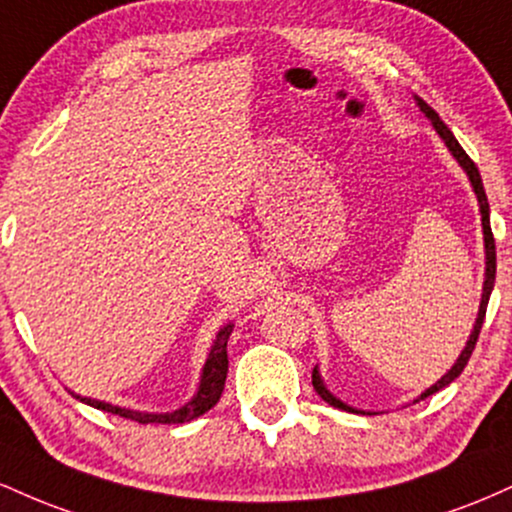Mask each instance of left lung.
Returning a JSON list of instances; mask_svg holds the SVG:
<instances>
[{
  "instance_id": "left-lung-1",
  "label": "left lung",
  "mask_w": 512,
  "mask_h": 512,
  "mask_svg": "<svg viewBox=\"0 0 512 512\" xmlns=\"http://www.w3.org/2000/svg\"><path fill=\"white\" fill-rule=\"evenodd\" d=\"M416 105H419V108H421V113H424V115L428 117V120H431V125L436 127V132L440 134V139H443V142L448 144L450 154L457 158V163H460V166L464 168V173H467L469 182H472V187H474V195H477V199H479L481 226H484V248H486V279H484V293H481V305H479V315H477V322H474V330H472V334H469V339H467V346H464V349H462V354H460V358H457V361H455V366H452V368L448 370V373H445L443 378L438 380L436 385H431V387H428L426 392H421V397H419V399H426V397H431L433 392L443 390L445 385H450L452 380H455L457 375L462 373L464 366H467L469 356H472L474 346H477V339H479L481 325H484V317H486V305H489V296H491V291H493V281H496V243H493V233H491V219H489V199H486V192H484V182H481L479 168L474 166V161H472V158H469L467 154H464V149H462V146L457 144L455 134H452L450 129H448V125H445V122L440 120L436 110H433L431 105H428L426 101H421L419 96H416ZM313 387H315V392H317V395H320L322 399H325L327 404H332V407H337V409H344V411H356L354 407H349V404H344L342 399H337V397L332 395L330 390H327L325 383H322V378H320V370H317V366L313 368ZM419 399H416V402H419Z\"/></svg>"
}]
</instances>
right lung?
Segmentation results:
<instances>
[{
    "mask_svg": "<svg viewBox=\"0 0 512 512\" xmlns=\"http://www.w3.org/2000/svg\"><path fill=\"white\" fill-rule=\"evenodd\" d=\"M231 332H233V325H226L219 334H216L207 363H204L197 395L192 397L185 407L170 411V414H146V411L122 409V407H115V404L98 402V399H91V397H79V395H74V392L72 395L79 399V402L88 404V407L110 411V414L122 416V419L139 421V424H185V421H192V419H197V416H202L204 411H209L221 399L223 385H226V373H228L226 344H228V337H231Z\"/></svg>",
    "mask_w": 512,
    "mask_h": 512,
    "instance_id": "1",
    "label": "right lung"
}]
</instances>
